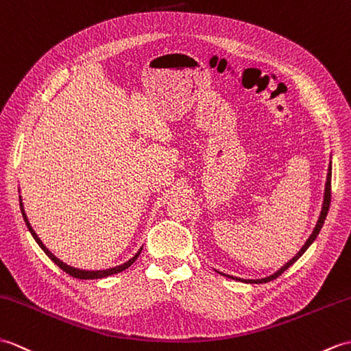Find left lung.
Segmentation results:
<instances>
[{"mask_svg": "<svg viewBox=\"0 0 351 351\" xmlns=\"http://www.w3.org/2000/svg\"><path fill=\"white\" fill-rule=\"evenodd\" d=\"M330 189H332V165L329 167V173H328V182H326V191H324V201H323V208H322V215H320V217H318V222H317V225H315V228H314V231H313V234L309 236V239L306 240V243L303 245V247L300 249V251L295 254L293 258L288 261L284 267H281L279 269L276 274H274V275H270V276H267V278H261V279H240V278H234V276H230V275H223V274H221V271H217V274H221V275H223V276H227V278H232V279H237V281H243V282H247V284H263V282H269V281H274V279H276L279 275H282L284 271L291 266V264H294L295 261H298L300 256L303 255V252L306 251V249L313 245V241L317 239V236H318V232H320V230H322V227H323V223H324V221H326V216H328V212H329V206H330Z\"/></svg>", "mask_w": 351, "mask_h": 351, "instance_id": "8db88e82", "label": "left lung"}]
</instances>
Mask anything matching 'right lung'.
Masks as SVG:
<instances>
[{
    "label": "right lung",
    "instance_id": "right-lung-1",
    "mask_svg": "<svg viewBox=\"0 0 351 351\" xmlns=\"http://www.w3.org/2000/svg\"><path fill=\"white\" fill-rule=\"evenodd\" d=\"M19 198H21V197H19ZM21 212H22V216H23V221H25L27 227H28V230H29V232H31V236L34 237V240L37 241V245L43 249V252H45L46 255H48L49 258H51L53 263H56L61 270H64L67 275L73 276V278H77V279H100V278H106V276H111V275H115V274H120V271H123V270H126L128 267H130L132 264H134L135 260L139 256V254H141V249H143V247L139 249V251L135 254V256H132V258H130L129 261L121 264V266L112 267V269H106V270H81V269H75V267H72V266H67V264L63 263L61 260H58L57 256L53 255L52 252H49L48 247H46V246L42 243V240L38 239V236L36 234L34 230L31 228V225H29V222H28V219H27V215H25V212H23L22 202H21Z\"/></svg>",
    "mask_w": 351,
    "mask_h": 351
}]
</instances>
